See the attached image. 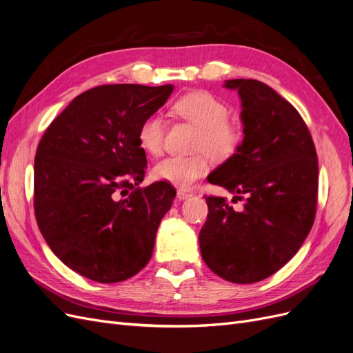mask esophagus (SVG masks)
<instances>
[{
  "instance_id": "esophagus-1",
  "label": "esophagus",
  "mask_w": 353,
  "mask_h": 353,
  "mask_svg": "<svg viewBox=\"0 0 353 353\" xmlns=\"http://www.w3.org/2000/svg\"><path fill=\"white\" fill-rule=\"evenodd\" d=\"M190 196H192L190 192H186V190H183V189H177V199H179V201H185V199H188V198H190Z\"/></svg>"
}]
</instances>
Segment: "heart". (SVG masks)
I'll list each match as a JSON object with an SVG mask.
<instances>
[{
  "mask_svg": "<svg viewBox=\"0 0 353 353\" xmlns=\"http://www.w3.org/2000/svg\"><path fill=\"white\" fill-rule=\"evenodd\" d=\"M181 117L192 121L201 129L196 148L199 151L227 158L236 152L241 143V132L229 119V107L207 90H196L181 97L174 105ZM165 123L160 114L148 116L139 126L138 141L145 151L158 154L163 148ZM210 170V158L207 154L193 157L170 155L158 161L152 173L157 179L168 181L174 186L189 188Z\"/></svg>",
  "mask_w": 353,
  "mask_h": 353,
  "instance_id": "1",
  "label": "heart"
}]
</instances>
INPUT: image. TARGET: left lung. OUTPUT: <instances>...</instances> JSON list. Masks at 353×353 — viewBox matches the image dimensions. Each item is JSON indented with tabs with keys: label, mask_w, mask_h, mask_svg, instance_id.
<instances>
[{
	"label": "left lung",
	"mask_w": 353,
	"mask_h": 353,
	"mask_svg": "<svg viewBox=\"0 0 353 353\" xmlns=\"http://www.w3.org/2000/svg\"><path fill=\"white\" fill-rule=\"evenodd\" d=\"M241 98L243 141L208 181L245 203L208 196L199 232L202 259L221 279L249 284L274 274L294 256L314 224L318 160L311 133L292 104L268 85L232 79Z\"/></svg>",
	"instance_id": "left-lung-1"
}]
</instances>
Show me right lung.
<instances>
[{
	"instance_id": "1",
	"label": "right lung",
	"mask_w": 353,
	"mask_h": 353,
	"mask_svg": "<svg viewBox=\"0 0 353 353\" xmlns=\"http://www.w3.org/2000/svg\"><path fill=\"white\" fill-rule=\"evenodd\" d=\"M174 86L102 85L76 97L45 130L35 157V215L51 251L98 283L128 280L151 259L176 190L145 189L141 123Z\"/></svg>"
}]
</instances>
